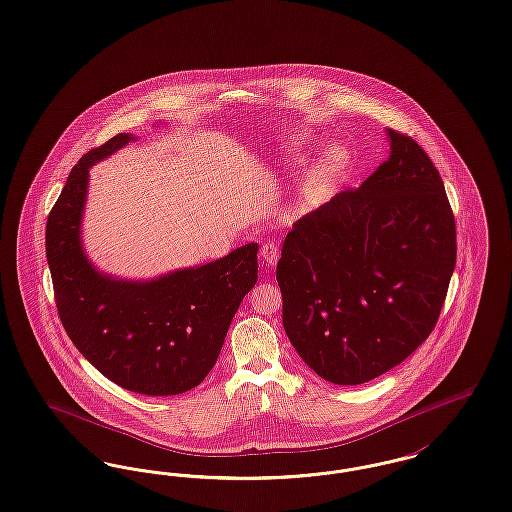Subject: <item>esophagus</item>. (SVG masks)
Here are the masks:
<instances>
[{
	"instance_id": "esophagus-1",
	"label": "esophagus",
	"mask_w": 512,
	"mask_h": 512,
	"mask_svg": "<svg viewBox=\"0 0 512 512\" xmlns=\"http://www.w3.org/2000/svg\"><path fill=\"white\" fill-rule=\"evenodd\" d=\"M261 259H263V263L269 265V267L276 265V261H278V245H276L274 241H265V243L261 245Z\"/></svg>"
}]
</instances>
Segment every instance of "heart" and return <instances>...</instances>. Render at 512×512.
Wrapping results in <instances>:
<instances>
[{
    "label": "heart",
    "mask_w": 512,
    "mask_h": 512,
    "mask_svg": "<svg viewBox=\"0 0 512 512\" xmlns=\"http://www.w3.org/2000/svg\"><path fill=\"white\" fill-rule=\"evenodd\" d=\"M309 147H311V137H309V133L296 131V133H292V135L286 139V143H284V147H282V152H284L290 160H298V158H301V154H305V152L309 151ZM346 162H348V152L344 151L342 147H331V149H327V151L323 152V154L317 158V162L313 164V168L309 170V176H307V187H309V191H311V193L321 191V189L346 166Z\"/></svg>",
    "instance_id": "obj_1"
}]
</instances>
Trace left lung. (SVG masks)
<instances>
[{"label": "left lung", "mask_w": 512, "mask_h": 512, "mask_svg": "<svg viewBox=\"0 0 512 512\" xmlns=\"http://www.w3.org/2000/svg\"><path fill=\"white\" fill-rule=\"evenodd\" d=\"M391 154L288 232L276 280L292 346L319 377L361 385L431 334L456 265L445 185L420 145L387 129Z\"/></svg>", "instance_id": "8db88e82"}]
</instances>
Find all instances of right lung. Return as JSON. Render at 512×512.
I'll use <instances>...</instances> for the list:
<instances>
[{
	"label": "right lung",
	"instance_id": "obj_1",
	"mask_svg": "<svg viewBox=\"0 0 512 512\" xmlns=\"http://www.w3.org/2000/svg\"><path fill=\"white\" fill-rule=\"evenodd\" d=\"M120 133L71 170L46 224V257L63 329L110 381L139 394L191 391L214 367L245 294L257 282V243L207 265L127 280L92 265L83 247L89 170L120 151Z\"/></svg>",
	"mask_w": 512,
	"mask_h": 512
}]
</instances>
